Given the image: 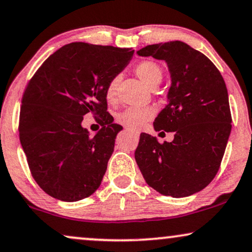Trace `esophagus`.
Returning a JSON list of instances; mask_svg holds the SVG:
<instances>
[{"instance_id":"esophagus-1","label":"esophagus","mask_w":252,"mask_h":252,"mask_svg":"<svg viewBox=\"0 0 252 252\" xmlns=\"http://www.w3.org/2000/svg\"><path fill=\"white\" fill-rule=\"evenodd\" d=\"M127 132H129V133H132L133 135H135V136H139L140 135V133L137 132V130H135V129H133V128H127L126 129Z\"/></svg>"}]
</instances>
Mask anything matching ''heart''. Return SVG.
<instances>
[{
  "label": "heart",
  "mask_w": 252,
  "mask_h": 252,
  "mask_svg": "<svg viewBox=\"0 0 252 252\" xmlns=\"http://www.w3.org/2000/svg\"><path fill=\"white\" fill-rule=\"evenodd\" d=\"M134 72L139 77L144 85L151 89H155L160 84L163 79V70L157 63L153 61H142L136 64ZM120 81L119 75L110 79L105 87V98L110 103L117 101V92H118V85ZM155 116V109L151 106H144V108H127L120 112L117 120L124 126L129 127L133 129H140L144 126V124L153 119Z\"/></svg>",
  "instance_id": "heart-1"
}]
</instances>
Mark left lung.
<instances>
[{
    "label": "left lung",
    "instance_id": "left-lung-1",
    "mask_svg": "<svg viewBox=\"0 0 252 252\" xmlns=\"http://www.w3.org/2000/svg\"><path fill=\"white\" fill-rule=\"evenodd\" d=\"M167 63L168 104L154 122L157 132H173L159 143L141 133L135 160L144 180L161 195L186 197L204 189L219 171L232 129L222 75L204 54L181 41L150 44L137 51Z\"/></svg>",
    "mask_w": 252,
    "mask_h": 252
}]
</instances>
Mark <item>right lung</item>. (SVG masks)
<instances>
[{"mask_svg": "<svg viewBox=\"0 0 252 252\" xmlns=\"http://www.w3.org/2000/svg\"><path fill=\"white\" fill-rule=\"evenodd\" d=\"M129 48L65 44L47 58L23 94L19 139L36 184L51 197L75 202L101 185L123 129L106 111L105 87L133 57ZM92 113L102 128L94 137L81 125Z\"/></svg>", "mask_w": 252, "mask_h": 252, "instance_id": "right-lung-1", "label": "right lung"}]
</instances>
